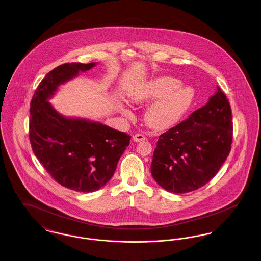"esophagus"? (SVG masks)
Segmentation results:
<instances>
[{"instance_id":"obj_1","label":"esophagus","mask_w":261,"mask_h":261,"mask_svg":"<svg viewBox=\"0 0 261 261\" xmlns=\"http://www.w3.org/2000/svg\"><path fill=\"white\" fill-rule=\"evenodd\" d=\"M145 140H146V137L142 134H135L133 136V141H135V142H143Z\"/></svg>"}]
</instances>
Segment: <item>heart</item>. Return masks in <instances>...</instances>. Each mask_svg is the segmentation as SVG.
<instances>
[{"mask_svg":"<svg viewBox=\"0 0 261 261\" xmlns=\"http://www.w3.org/2000/svg\"><path fill=\"white\" fill-rule=\"evenodd\" d=\"M128 99L134 103L156 99L146 110L144 119L150 128L164 130L176 124L189 111L194 101V92L191 88L179 86L177 79L159 76L131 91ZM121 112L129 114L124 109Z\"/></svg>","mask_w":261,"mask_h":261,"instance_id":"heart-1","label":"heart"}]
</instances>
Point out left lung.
I'll use <instances>...</instances> for the list:
<instances>
[{
  "instance_id": "1",
  "label": "left lung",
  "mask_w": 261,
  "mask_h": 261,
  "mask_svg": "<svg viewBox=\"0 0 261 261\" xmlns=\"http://www.w3.org/2000/svg\"><path fill=\"white\" fill-rule=\"evenodd\" d=\"M232 131L230 103L217 86L205 106L160 136L150 165L153 179L173 194L204 186L229 155Z\"/></svg>"
}]
</instances>
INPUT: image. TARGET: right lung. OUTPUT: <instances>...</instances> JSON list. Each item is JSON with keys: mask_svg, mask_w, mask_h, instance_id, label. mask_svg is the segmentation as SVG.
<instances>
[{"mask_svg": "<svg viewBox=\"0 0 261 261\" xmlns=\"http://www.w3.org/2000/svg\"><path fill=\"white\" fill-rule=\"evenodd\" d=\"M96 65L56 67L41 81L30 106L29 138L38 161L59 184L83 193L98 191L112 179L131 139L98 121L66 117L50 102L61 85Z\"/></svg>", "mask_w": 261, "mask_h": 261, "instance_id": "obj_1", "label": "right lung"}]
</instances>
